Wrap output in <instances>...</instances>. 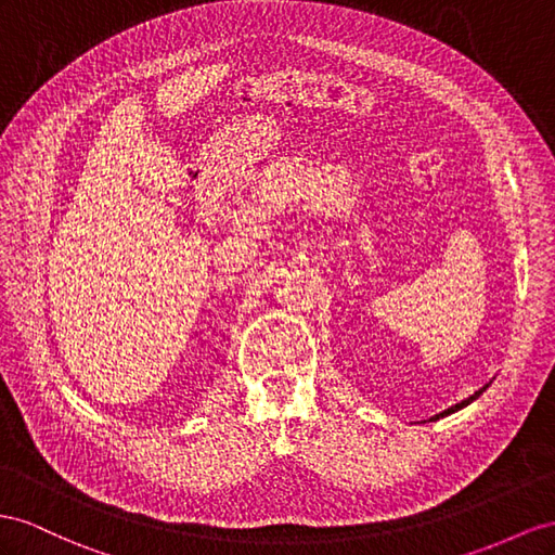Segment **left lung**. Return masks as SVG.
Listing matches in <instances>:
<instances>
[{"instance_id":"left-lung-1","label":"left lung","mask_w":555,"mask_h":555,"mask_svg":"<svg viewBox=\"0 0 555 555\" xmlns=\"http://www.w3.org/2000/svg\"><path fill=\"white\" fill-rule=\"evenodd\" d=\"M486 389H488V385H486V387H482V389H478V391H476L474 396H468V399H466V401H462V403H457V405H452V408L443 410V413H438V415H434V417H431V422H434V420H440V417H446V415H452V413H457V410H460V408H464V405H468V403H472V401H476V399H478V396H480L482 391H486Z\"/></svg>"}]
</instances>
